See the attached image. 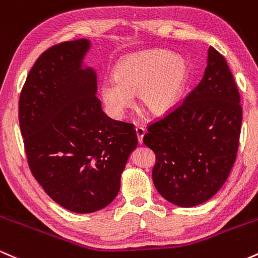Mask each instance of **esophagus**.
Returning <instances> with one entry per match:
<instances>
[{
    "label": "esophagus",
    "instance_id": "obj_1",
    "mask_svg": "<svg viewBox=\"0 0 258 258\" xmlns=\"http://www.w3.org/2000/svg\"><path fill=\"white\" fill-rule=\"evenodd\" d=\"M136 135H137L138 143L139 144L143 143V137H144V135H146V130H144V127H141V126L136 127Z\"/></svg>",
    "mask_w": 258,
    "mask_h": 258
}]
</instances>
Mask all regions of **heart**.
Here are the masks:
<instances>
[{"label":"heart","mask_w":258,"mask_h":258,"mask_svg":"<svg viewBox=\"0 0 258 258\" xmlns=\"http://www.w3.org/2000/svg\"><path fill=\"white\" fill-rule=\"evenodd\" d=\"M188 81V63L178 55L160 49L135 52L117 61L115 78L103 80L100 97L114 117L125 114L136 93L144 110L165 116L182 102Z\"/></svg>","instance_id":"b5f03b06"}]
</instances>
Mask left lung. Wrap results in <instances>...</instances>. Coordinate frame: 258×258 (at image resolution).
<instances>
[{
    "label": "left lung",
    "mask_w": 258,
    "mask_h": 258,
    "mask_svg": "<svg viewBox=\"0 0 258 258\" xmlns=\"http://www.w3.org/2000/svg\"><path fill=\"white\" fill-rule=\"evenodd\" d=\"M240 96L228 64L214 47L200 84L164 119L148 127L143 143L155 153L153 182L164 199L193 207L226 183L238 152Z\"/></svg>",
    "instance_id": "obj_1"
}]
</instances>
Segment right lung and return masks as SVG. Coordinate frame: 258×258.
I'll list each match as a JSON object with an SVG mask.
<instances>
[{
	"label": "right lung",
	"instance_id": "obj_1",
	"mask_svg": "<svg viewBox=\"0 0 258 258\" xmlns=\"http://www.w3.org/2000/svg\"><path fill=\"white\" fill-rule=\"evenodd\" d=\"M91 41L55 44L31 68L19 99L28 164L49 198L76 214L108 206L138 144L132 123L112 120L97 98V74L84 67Z\"/></svg>",
	"mask_w": 258,
	"mask_h": 258
}]
</instances>
